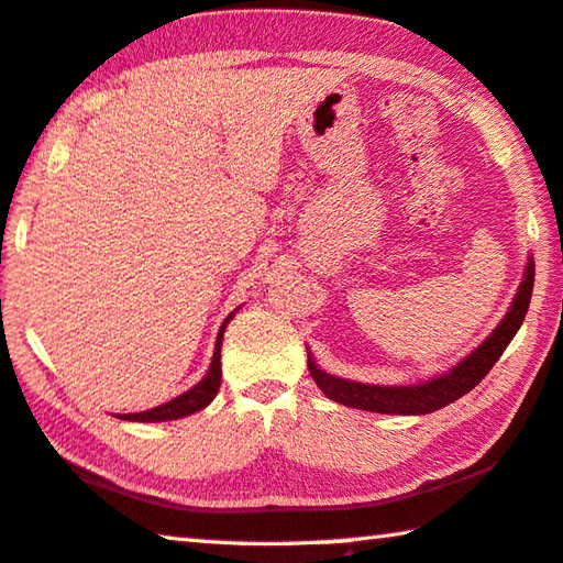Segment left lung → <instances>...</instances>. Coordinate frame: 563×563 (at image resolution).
<instances>
[{"mask_svg": "<svg viewBox=\"0 0 563 563\" xmlns=\"http://www.w3.org/2000/svg\"><path fill=\"white\" fill-rule=\"evenodd\" d=\"M533 290V261L526 267V278L521 283L519 292H516L514 306L508 310L506 318L501 320L488 341L481 343L466 361H461L451 373L421 383V386H365V383H353L343 378H333L318 368L313 358L308 355V368L310 376L318 383V388L330 400H338L343 406L373 410V413H400V416H418V413H433L443 406L453 404L461 396H466L471 388H476L481 380L488 376V371L494 368V363L501 358L506 345L511 343L516 330L521 328L526 310L531 302Z\"/></svg>", "mask_w": 563, "mask_h": 563, "instance_id": "8db88e82", "label": "left lung"}]
</instances>
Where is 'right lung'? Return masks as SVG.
Segmentation results:
<instances>
[{
	"mask_svg": "<svg viewBox=\"0 0 563 563\" xmlns=\"http://www.w3.org/2000/svg\"><path fill=\"white\" fill-rule=\"evenodd\" d=\"M228 316L225 323H222L220 333H218V343H216V353H212V363H210V371L208 376H205L198 386L187 390V394L177 396L173 400H167V404L157 406V408H150V410H142V413H128L122 416L124 421H173V418H183V416H190L195 410H200L210 404L212 398H216L218 388H220V345H222V333H225V325L230 323Z\"/></svg>",
	"mask_w": 563,
	"mask_h": 563,
	"instance_id": "right-lung-1",
	"label": "right lung"
}]
</instances>
